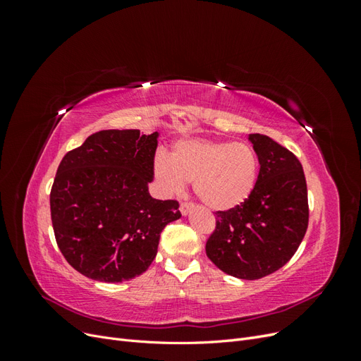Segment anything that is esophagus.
<instances>
[{
    "mask_svg": "<svg viewBox=\"0 0 361 361\" xmlns=\"http://www.w3.org/2000/svg\"><path fill=\"white\" fill-rule=\"evenodd\" d=\"M192 203L191 202H182L180 203V206H179V209H180V212H182V215H187L191 209H192Z\"/></svg>",
    "mask_w": 361,
    "mask_h": 361,
    "instance_id": "34e87169",
    "label": "esophagus"
}]
</instances>
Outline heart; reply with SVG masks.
<instances>
[{
	"label": "heart",
	"instance_id": "heart-1",
	"mask_svg": "<svg viewBox=\"0 0 361 361\" xmlns=\"http://www.w3.org/2000/svg\"><path fill=\"white\" fill-rule=\"evenodd\" d=\"M154 173L162 191L179 195L194 182V192L214 211H228L243 204L253 192L259 174V158L245 143L183 138L171 154L158 152Z\"/></svg>",
	"mask_w": 361,
	"mask_h": 361
}]
</instances>
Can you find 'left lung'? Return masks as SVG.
Instances as JSON below:
<instances>
[{
	"label": "left lung",
	"instance_id": "obj_1",
	"mask_svg": "<svg viewBox=\"0 0 361 361\" xmlns=\"http://www.w3.org/2000/svg\"><path fill=\"white\" fill-rule=\"evenodd\" d=\"M259 176L250 197L215 212L206 255L228 276L257 280L288 264L309 226L307 183L300 159L277 141L250 134Z\"/></svg>",
	"mask_w": 361,
	"mask_h": 361
}]
</instances>
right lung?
<instances>
[{"instance_id": "obj_1", "label": "right lung", "mask_w": 361, "mask_h": 361, "mask_svg": "<svg viewBox=\"0 0 361 361\" xmlns=\"http://www.w3.org/2000/svg\"><path fill=\"white\" fill-rule=\"evenodd\" d=\"M158 133L105 129L63 157L49 203L57 245L82 276L118 283L154 262L178 200L150 197Z\"/></svg>"}]
</instances>
